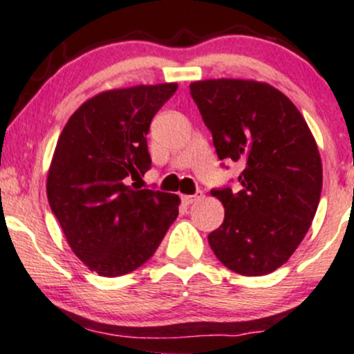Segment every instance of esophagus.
<instances>
[{
    "instance_id": "obj_1",
    "label": "esophagus",
    "mask_w": 354,
    "mask_h": 354,
    "mask_svg": "<svg viewBox=\"0 0 354 354\" xmlns=\"http://www.w3.org/2000/svg\"><path fill=\"white\" fill-rule=\"evenodd\" d=\"M201 198H202V192L201 194H195V195H182V202H184L185 205L195 203L197 201H201Z\"/></svg>"
}]
</instances>
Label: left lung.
Instances as JSON below:
<instances>
[{
  "instance_id": "8db88e82",
  "label": "left lung",
  "mask_w": 354,
  "mask_h": 354,
  "mask_svg": "<svg viewBox=\"0 0 354 354\" xmlns=\"http://www.w3.org/2000/svg\"><path fill=\"white\" fill-rule=\"evenodd\" d=\"M190 95L220 160L243 165L240 190L214 189L225 218L209 235L232 272L260 277L288 261L317 214L323 167L317 140L297 106L267 82L207 79Z\"/></svg>"
}]
</instances>
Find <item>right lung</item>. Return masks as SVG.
Returning a JSON list of instances; mask_svg holds the SVG:
<instances>
[{"mask_svg":"<svg viewBox=\"0 0 354 354\" xmlns=\"http://www.w3.org/2000/svg\"><path fill=\"white\" fill-rule=\"evenodd\" d=\"M176 91V82L104 91L71 115L57 139L49 207L71 250L97 275L134 272L177 218V195L129 185L151 169L145 136Z\"/></svg>","mask_w":354,"mask_h":354,"instance_id":"right-lung-1","label":"right lung"}]
</instances>
